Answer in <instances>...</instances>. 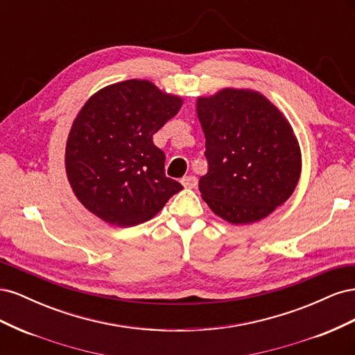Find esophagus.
<instances>
[{
    "label": "esophagus",
    "mask_w": 355,
    "mask_h": 355,
    "mask_svg": "<svg viewBox=\"0 0 355 355\" xmlns=\"http://www.w3.org/2000/svg\"><path fill=\"white\" fill-rule=\"evenodd\" d=\"M180 182L185 188H196L197 187V178L196 176H185V178H182Z\"/></svg>",
    "instance_id": "1"
}]
</instances>
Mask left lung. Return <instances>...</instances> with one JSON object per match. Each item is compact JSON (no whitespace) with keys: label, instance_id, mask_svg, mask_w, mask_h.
<instances>
[{"label":"left lung","instance_id":"left-lung-1","mask_svg":"<svg viewBox=\"0 0 355 355\" xmlns=\"http://www.w3.org/2000/svg\"><path fill=\"white\" fill-rule=\"evenodd\" d=\"M209 170L200 178L202 200L231 223L266 218L293 194L300 149L286 116L253 90L223 89L198 98Z\"/></svg>","mask_w":355,"mask_h":355}]
</instances>
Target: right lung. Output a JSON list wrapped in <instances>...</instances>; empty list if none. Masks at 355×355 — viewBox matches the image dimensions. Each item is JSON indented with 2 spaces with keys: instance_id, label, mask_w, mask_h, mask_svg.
<instances>
[{
  "instance_id": "add662e5",
  "label": "right lung",
  "mask_w": 355,
  "mask_h": 355,
  "mask_svg": "<svg viewBox=\"0 0 355 355\" xmlns=\"http://www.w3.org/2000/svg\"><path fill=\"white\" fill-rule=\"evenodd\" d=\"M180 106L179 96L146 80L108 85L85 102L65 151L68 180L85 209L115 227H135L184 189L166 176V155L153 141Z\"/></svg>"
}]
</instances>
